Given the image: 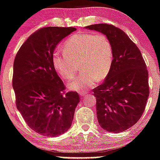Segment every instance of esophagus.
Masks as SVG:
<instances>
[{"label": "esophagus", "instance_id": "obj_1", "mask_svg": "<svg viewBox=\"0 0 160 160\" xmlns=\"http://www.w3.org/2000/svg\"><path fill=\"white\" fill-rule=\"evenodd\" d=\"M79 94L81 96H84L86 95V92H84V91H83V92H79Z\"/></svg>", "mask_w": 160, "mask_h": 160}]
</instances>
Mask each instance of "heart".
I'll list each match as a JSON object with an SVG mask.
<instances>
[{"label": "heart", "instance_id": "heart-1", "mask_svg": "<svg viewBox=\"0 0 160 160\" xmlns=\"http://www.w3.org/2000/svg\"><path fill=\"white\" fill-rule=\"evenodd\" d=\"M52 61L58 74L66 80L73 78L80 63L82 70L68 87L70 90L81 91L108 76L113 64V48L105 35L80 33L67 40L64 52L53 53Z\"/></svg>", "mask_w": 160, "mask_h": 160}]
</instances>
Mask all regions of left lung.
I'll use <instances>...</instances> for the list:
<instances>
[{"instance_id": "obj_1", "label": "left lung", "mask_w": 160, "mask_h": 160, "mask_svg": "<svg viewBox=\"0 0 160 160\" xmlns=\"http://www.w3.org/2000/svg\"><path fill=\"white\" fill-rule=\"evenodd\" d=\"M85 29L105 35L113 48V64L104 82L93 90L99 125L112 133L125 131L139 121L149 96L148 72L140 50L125 32L98 23Z\"/></svg>"}]
</instances>
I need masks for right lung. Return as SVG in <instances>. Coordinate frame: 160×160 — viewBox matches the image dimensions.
Wrapping results in <instances>:
<instances>
[{
    "label": "right lung",
    "instance_id": "1",
    "mask_svg": "<svg viewBox=\"0 0 160 160\" xmlns=\"http://www.w3.org/2000/svg\"><path fill=\"white\" fill-rule=\"evenodd\" d=\"M74 27H48L36 31L19 49L13 64L16 106L31 129L46 137L63 134L72 125L79 102L76 92L64 85L52 64V55Z\"/></svg>",
    "mask_w": 160,
    "mask_h": 160
}]
</instances>
